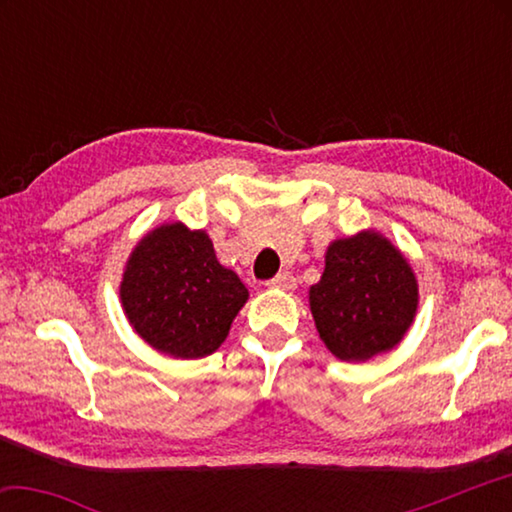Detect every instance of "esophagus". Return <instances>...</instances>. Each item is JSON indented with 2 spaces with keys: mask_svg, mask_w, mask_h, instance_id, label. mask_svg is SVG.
Here are the masks:
<instances>
[{
  "mask_svg": "<svg viewBox=\"0 0 512 512\" xmlns=\"http://www.w3.org/2000/svg\"><path fill=\"white\" fill-rule=\"evenodd\" d=\"M268 287L291 291V289H296V277H293L289 271H282V273H277L273 280H268Z\"/></svg>",
  "mask_w": 512,
  "mask_h": 512,
  "instance_id": "obj_1",
  "label": "esophagus"
}]
</instances>
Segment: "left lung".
I'll return each mask as SVG.
<instances>
[{
    "label": "left lung",
    "instance_id": "8db88e82",
    "mask_svg": "<svg viewBox=\"0 0 512 512\" xmlns=\"http://www.w3.org/2000/svg\"><path fill=\"white\" fill-rule=\"evenodd\" d=\"M309 305L329 352L341 361H366L402 341L418 309V282L391 241L359 232L327 248Z\"/></svg>",
    "mask_w": 512,
    "mask_h": 512
}]
</instances>
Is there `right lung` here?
<instances>
[{"label": "right lung", "mask_w": 512, "mask_h": 512, "mask_svg": "<svg viewBox=\"0 0 512 512\" xmlns=\"http://www.w3.org/2000/svg\"><path fill=\"white\" fill-rule=\"evenodd\" d=\"M246 300L248 289L219 264L210 237L183 223L149 232L121 280V302L135 332L176 359L212 354Z\"/></svg>", "instance_id": "right-lung-1"}]
</instances>
